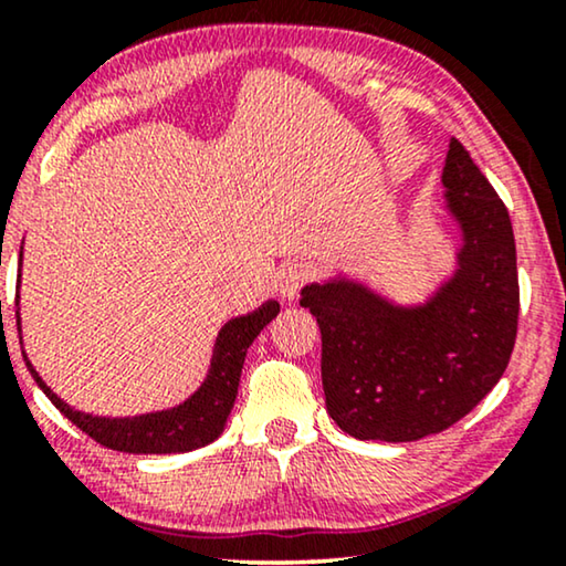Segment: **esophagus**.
<instances>
[{
  "instance_id": "1",
  "label": "esophagus",
  "mask_w": 566,
  "mask_h": 566,
  "mask_svg": "<svg viewBox=\"0 0 566 566\" xmlns=\"http://www.w3.org/2000/svg\"><path fill=\"white\" fill-rule=\"evenodd\" d=\"M308 277H312V268L304 262H289L281 270V293L285 298H293L308 283Z\"/></svg>"
}]
</instances>
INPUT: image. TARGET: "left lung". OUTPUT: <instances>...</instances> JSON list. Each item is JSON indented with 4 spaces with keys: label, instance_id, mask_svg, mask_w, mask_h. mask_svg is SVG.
Masks as SVG:
<instances>
[{
    "label": "left lung",
    "instance_id": "8db88e82",
    "mask_svg": "<svg viewBox=\"0 0 566 566\" xmlns=\"http://www.w3.org/2000/svg\"><path fill=\"white\" fill-rule=\"evenodd\" d=\"M443 185L463 242L453 277L428 304L394 306L345 277L301 291L322 332L327 412L358 440L407 443L448 430L513 355L521 289L507 208L459 138Z\"/></svg>",
    "mask_w": 566,
    "mask_h": 566
}]
</instances>
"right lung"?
I'll return each instance as SVG.
<instances>
[{"label":"right lung","mask_w":566,"mask_h":566,"mask_svg":"<svg viewBox=\"0 0 566 566\" xmlns=\"http://www.w3.org/2000/svg\"><path fill=\"white\" fill-rule=\"evenodd\" d=\"M277 312H281L277 301H268V304H262L258 312L237 316V319L223 324L219 337H216L211 370H208L203 386H200L188 401H182L180 407L165 409V412L115 417V420H111V417H92L76 412V409L64 405V401L43 384V378L35 374L30 360L25 363L30 374L35 378V384L41 386L45 397L53 401V407H56L66 420H72L82 432H87L92 440H97L99 446L123 453L196 451V448L208 446L223 432V424H227V417L237 399L247 347L254 343V337L260 335L265 324L275 319ZM22 358H25V353H22Z\"/></svg>","instance_id":"obj_1"}]
</instances>
